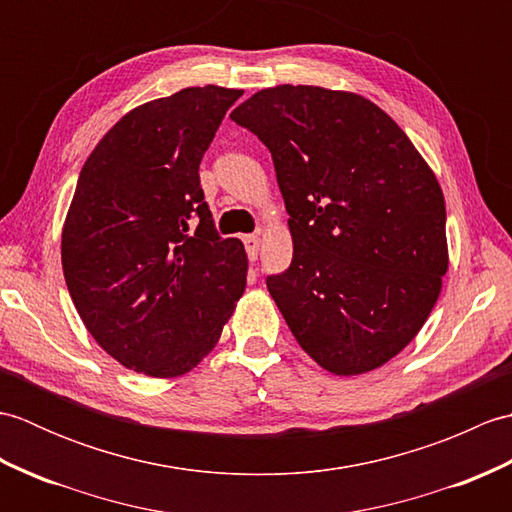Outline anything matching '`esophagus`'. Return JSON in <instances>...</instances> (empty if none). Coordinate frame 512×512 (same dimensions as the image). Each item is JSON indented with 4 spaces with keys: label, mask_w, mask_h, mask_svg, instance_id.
I'll return each instance as SVG.
<instances>
[{
    "label": "esophagus",
    "mask_w": 512,
    "mask_h": 512,
    "mask_svg": "<svg viewBox=\"0 0 512 512\" xmlns=\"http://www.w3.org/2000/svg\"><path fill=\"white\" fill-rule=\"evenodd\" d=\"M244 246H246V253H248L250 262H255L257 255H259V237L257 235H246Z\"/></svg>",
    "instance_id": "34e87169"
}]
</instances>
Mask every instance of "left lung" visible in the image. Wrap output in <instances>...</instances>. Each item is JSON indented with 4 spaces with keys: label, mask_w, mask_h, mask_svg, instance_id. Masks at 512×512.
Segmentation results:
<instances>
[{
    "label": "left lung",
    "mask_w": 512,
    "mask_h": 512,
    "mask_svg": "<svg viewBox=\"0 0 512 512\" xmlns=\"http://www.w3.org/2000/svg\"><path fill=\"white\" fill-rule=\"evenodd\" d=\"M231 118L268 147L290 215L292 262L266 277L290 332L336 376L385 365L420 332L449 268L433 171L352 92L277 85Z\"/></svg>",
    "instance_id": "obj_1"
}]
</instances>
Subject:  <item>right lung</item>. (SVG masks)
<instances>
[{
    "instance_id": "add662e5",
    "label": "right lung",
    "mask_w": 512,
    "mask_h": 512,
    "mask_svg": "<svg viewBox=\"0 0 512 512\" xmlns=\"http://www.w3.org/2000/svg\"><path fill=\"white\" fill-rule=\"evenodd\" d=\"M242 90L187 88L125 114L85 160L61 235L85 328L134 372L187 374L244 295V244L217 233L200 162Z\"/></svg>"
}]
</instances>
